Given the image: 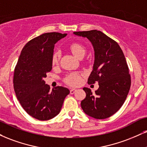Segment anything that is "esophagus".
Masks as SVG:
<instances>
[{
  "instance_id": "1",
  "label": "esophagus",
  "mask_w": 147,
  "mask_h": 147,
  "mask_svg": "<svg viewBox=\"0 0 147 147\" xmlns=\"http://www.w3.org/2000/svg\"><path fill=\"white\" fill-rule=\"evenodd\" d=\"M76 91H77V89H75V88H72V89L70 90V92L71 94H73Z\"/></svg>"
}]
</instances>
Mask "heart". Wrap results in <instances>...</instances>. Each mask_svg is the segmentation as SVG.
Instances as JSON below:
<instances>
[{"label":"heart","mask_w":147,"mask_h":147,"mask_svg":"<svg viewBox=\"0 0 147 147\" xmlns=\"http://www.w3.org/2000/svg\"><path fill=\"white\" fill-rule=\"evenodd\" d=\"M69 49L75 57L77 58H80L81 57H84L86 53V49L81 44L78 42H73L69 45ZM59 53L58 52L54 53L52 56V64L55 66L59 62ZM65 82L70 86H77L81 82V77L77 72H72L69 74L65 78Z\"/></svg>","instance_id":"b5f03b06"}]
</instances>
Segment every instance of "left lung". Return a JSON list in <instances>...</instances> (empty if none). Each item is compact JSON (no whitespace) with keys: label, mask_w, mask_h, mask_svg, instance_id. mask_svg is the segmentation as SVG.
I'll return each mask as SVG.
<instances>
[{"label":"left lung","mask_w":147,"mask_h":147,"mask_svg":"<svg viewBox=\"0 0 147 147\" xmlns=\"http://www.w3.org/2000/svg\"><path fill=\"white\" fill-rule=\"evenodd\" d=\"M74 34L87 38L94 51V63L88 83H98L99 88L92 94L84 88L86 96L81 106L88 116L105 119L117 112L129 91L131 76L123 51L112 38L97 30L77 31Z\"/></svg>","instance_id":"left-lung-1"}]
</instances>
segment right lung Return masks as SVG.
<instances>
[{"mask_svg":"<svg viewBox=\"0 0 147 147\" xmlns=\"http://www.w3.org/2000/svg\"><path fill=\"white\" fill-rule=\"evenodd\" d=\"M67 34L51 32L28 42L21 51L13 75V88L23 109L33 118L47 121L56 116L70 90L57 86L52 91L45 84L52 70L55 44Z\"/></svg>","mask_w":147,"mask_h":147,"instance_id":"add662e5","label":"right lung"}]
</instances>
